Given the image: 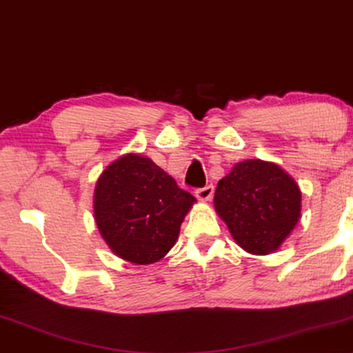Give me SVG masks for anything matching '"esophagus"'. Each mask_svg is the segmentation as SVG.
Returning <instances> with one entry per match:
<instances>
[{"mask_svg": "<svg viewBox=\"0 0 353 353\" xmlns=\"http://www.w3.org/2000/svg\"><path fill=\"white\" fill-rule=\"evenodd\" d=\"M213 194H214L213 185H205V187H201V189L195 190V196L201 201H210L211 199H213Z\"/></svg>", "mask_w": 353, "mask_h": 353, "instance_id": "34e87169", "label": "esophagus"}]
</instances>
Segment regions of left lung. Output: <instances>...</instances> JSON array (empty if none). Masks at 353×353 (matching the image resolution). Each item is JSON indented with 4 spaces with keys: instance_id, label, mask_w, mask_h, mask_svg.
I'll list each match as a JSON object with an SVG mask.
<instances>
[{
    "instance_id": "obj_1",
    "label": "left lung",
    "mask_w": 353,
    "mask_h": 353,
    "mask_svg": "<svg viewBox=\"0 0 353 353\" xmlns=\"http://www.w3.org/2000/svg\"><path fill=\"white\" fill-rule=\"evenodd\" d=\"M214 210L252 255L278 250L300 219L302 192L279 164L245 159L218 182Z\"/></svg>"
}]
</instances>
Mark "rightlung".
Returning <instances> with one entry per match:
<instances>
[{"instance_id":"1","label":"right lung","mask_w":353,"mask_h":353,"mask_svg":"<svg viewBox=\"0 0 353 353\" xmlns=\"http://www.w3.org/2000/svg\"><path fill=\"white\" fill-rule=\"evenodd\" d=\"M195 201L152 159L128 153L98 177L93 213L114 255L134 265H152L174 247Z\"/></svg>"}]
</instances>
